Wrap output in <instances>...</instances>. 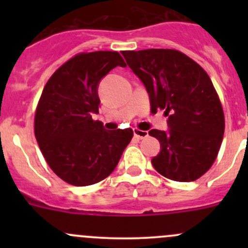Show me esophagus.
<instances>
[{
	"label": "esophagus",
	"mask_w": 248,
	"mask_h": 248,
	"mask_svg": "<svg viewBox=\"0 0 248 248\" xmlns=\"http://www.w3.org/2000/svg\"><path fill=\"white\" fill-rule=\"evenodd\" d=\"M133 132H134V137H136L137 139H144L149 136V134H147V132L141 131V129H138V128H134Z\"/></svg>",
	"instance_id": "1"
}]
</instances>
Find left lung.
I'll return each instance as SVG.
<instances>
[{
    "mask_svg": "<svg viewBox=\"0 0 248 248\" xmlns=\"http://www.w3.org/2000/svg\"><path fill=\"white\" fill-rule=\"evenodd\" d=\"M144 82L151 111L164 110L169 131L151 129L161 142L152 166L167 179L191 182L214 164L224 134V112L211 79L196 61L175 49L124 51Z\"/></svg>",
    "mask_w": 248,
    "mask_h": 248,
    "instance_id": "8db88e82",
    "label": "left lung"
}]
</instances>
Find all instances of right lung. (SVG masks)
<instances>
[{
    "label": "right lung",
    "mask_w": 248,
    "mask_h": 248,
    "mask_svg": "<svg viewBox=\"0 0 248 248\" xmlns=\"http://www.w3.org/2000/svg\"><path fill=\"white\" fill-rule=\"evenodd\" d=\"M116 66L117 51L80 52L64 62L44 86L34 115V136L51 170L67 184H97L116 168L133 131H107L94 121L99 80Z\"/></svg>",
    "instance_id": "obj_1"
}]
</instances>
